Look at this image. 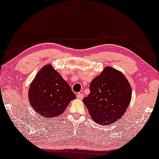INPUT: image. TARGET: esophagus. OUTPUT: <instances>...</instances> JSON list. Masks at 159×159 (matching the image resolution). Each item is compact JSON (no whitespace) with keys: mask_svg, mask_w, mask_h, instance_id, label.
Returning <instances> with one entry per match:
<instances>
[{"mask_svg":"<svg viewBox=\"0 0 159 159\" xmlns=\"http://www.w3.org/2000/svg\"><path fill=\"white\" fill-rule=\"evenodd\" d=\"M76 97H77V98H78V99H79V100H82V99L83 98V93H77Z\"/></svg>","mask_w":159,"mask_h":159,"instance_id":"34e87169","label":"esophagus"}]
</instances>
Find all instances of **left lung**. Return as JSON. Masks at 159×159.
<instances>
[{
  "mask_svg": "<svg viewBox=\"0 0 159 159\" xmlns=\"http://www.w3.org/2000/svg\"><path fill=\"white\" fill-rule=\"evenodd\" d=\"M90 93L83 102L90 116L99 124L106 125L122 117L129 105L132 89L124 74L111 67H106L89 85Z\"/></svg>",
  "mask_w": 159,
  "mask_h": 159,
  "instance_id": "1",
  "label": "left lung"
}]
</instances>
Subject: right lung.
Returning <instances> with one entry per match:
<instances>
[{
	"instance_id": "1",
	"label": "right lung",
	"mask_w": 159,
	"mask_h": 159,
	"mask_svg": "<svg viewBox=\"0 0 159 159\" xmlns=\"http://www.w3.org/2000/svg\"><path fill=\"white\" fill-rule=\"evenodd\" d=\"M75 98L69 84L50 64L39 70L29 90L33 109L47 118L61 115Z\"/></svg>"
}]
</instances>
